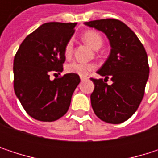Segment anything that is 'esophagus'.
Returning a JSON list of instances; mask_svg holds the SVG:
<instances>
[{
  "label": "esophagus",
  "instance_id": "1",
  "mask_svg": "<svg viewBox=\"0 0 158 158\" xmlns=\"http://www.w3.org/2000/svg\"><path fill=\"white\" fill-rule=\"evenodd\" d=\"M80 79H81V81H83V80L88 79V77H86V76H81V77H80Z\"/></svg>",
  "mask_w": 158,
  "mask_h": 158
}]
</instances>
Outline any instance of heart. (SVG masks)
<instances>
[{
  "mask_svg": "<svg viewBox=\"0 0 158 158\" xmlns=\"http://www.w3.org/2000/svg\"><path fill=\"white\" fill-rule=\"evenodd\" d=\"M84 41L89 44L90 47L94 49H99L102 46L103 39L100 33L94 30L86 31L82 35ZM73 53V42L72 40H69L66 44L64 49V55L67 58H69ZM96 69V65L93 63H82V62H72L66 66L65 69L68 73H74L79 76H86L89 71Z\"/></svg>",
  "mask_w": 158,
  "mask_h": 158,
  "instance_id": "heart-1",
  "label": "heart"
}]
</instances>
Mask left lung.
Here are the masks:
<instances>
[{
  "instance_id": "left-lung-1",
  "label": "left lung",
  "mask_w": 158,
  "mask_h": 158,
  "mask_svg": "<svg viewBox=\"0 0 158 158\" xmlns=\"http://www.w3.org/2000/svg\"><path fill=\"white\" fill-rule=\"evenodd\" d=\"M103 32L110 41V53L97 71L102 79H92L90 95L95 114L103 122L121 123L138 109L149 76L147 54L136 35L117 19H101L85 23ZM110 77L113 84L106 82Z\"/></svg>"
}]
</instances>
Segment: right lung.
Returning <instances> with one entry per match:
<instances>
[{
  "label": "right lung",
  "instance_id": "add662e5",
  "mask_svg": "<svg viewBox=\"0 0 158 158\" xmlns=\"http://www.w3.org/2000/svg\"><path fill=\"white\" fill-rule=\"evenodd\" d=\"M77 23L51 22L28 35L14 60V89L25 111L35 120L53 122L68 111L79 75L60 74L66 60L64 49Z\"/></svg>",
  "mask_w": 158,
  "mask_h": 158
}]
</instances>
